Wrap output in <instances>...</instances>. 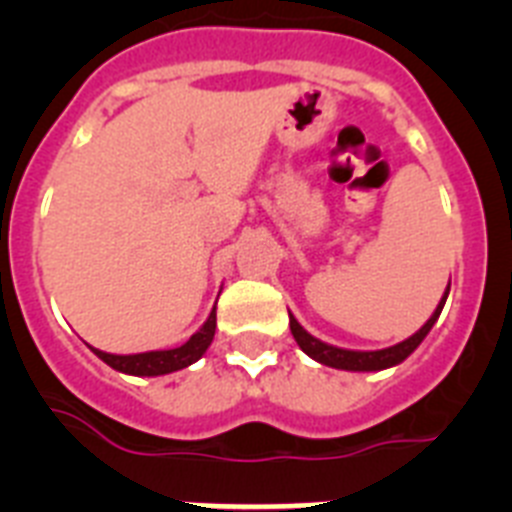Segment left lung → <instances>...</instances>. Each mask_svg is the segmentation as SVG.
<instances>
[{
  "label": "left lung",
  "instance_id": "8db88e82",
  "mask_svg": "<svg viewBox=\"0 0 512 512\" xmlns=\"http://www.w3.org/2000/svg\"><path fill=\"white\" fill-rule=\"evenodd\" d=\"M449 289H451V282L449 287H446V292H443L441 302H438V307L433 310L431 318L425 320L423 328L415 330L413 336L405 338V341L395 343V346L390 348H379V351H351V348H338V346H330V343H323L320 338L310 336V333L297 323V318L292 315V312H289V330H292L297 346H300L310 359L320 361V364L333 366V369H346V372H382V369H390V366H397L400 361L408 359L415 348L423 343V338L431 333L438 315H441L443 305H446Z\"/></svg>",
  "mask_w": 512,
  "mask_h": 512
}]
</instances>
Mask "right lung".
Segmentation results:
<instances>
[{"mask_svg": "<svg viewBox=\"0 0 512 512\" xmlns=\"http://www.w3.org/2000/svg\"><path fill=\"white\" fill-rule=\"evenodd\" d=\"M217 305V302H215ZM217 318L215 307H212L210 318L205 320L197 333L189 338L187 343H182L179 348H166V351H146V354H107V351H99V348L89 346L99 359L107 366H112L115 372L133 374V377H161V374L179 372L184 366L194 364L197 359L205 356V351L210 348L212 338H215Z\"/></svg>", "mask_w": 512, "mask_h": 512, "instance_id": "add662e5", "label": "right lung"}]
</instances>
